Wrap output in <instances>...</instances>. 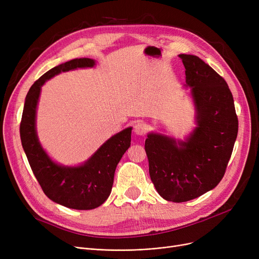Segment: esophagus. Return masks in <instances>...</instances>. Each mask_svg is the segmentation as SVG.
Returning <instances> with one entry per match:
<instances>
[{"instance_id":"1","label":"esophagus","mask_w":259,"mask_h":259,"mask_svg":"<svg viewBox=\"0 0 259 259\" xmlns=\"http://www.w3.org/2000/svg\"><path fill=\"white\" fill-rule=\"evenodd\" d=\"M147 131V125L143 120H138L134 125V132L138 135H144Z\"/></svg>"}]
</instances>
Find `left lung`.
Returning <instances> with one entry per match:
<instances>
[{
	"label": "left lung",
	"instance_id": "8db88e82",
	"mask_svg": "<svg viewBox=\"0 0 259 259\" xmlns=\"http://www.w3.org/2000/svg\"><path fill=\"white\" fill-rule=\"evenodd\" d=\"M190 87L196 127L184 141L147 134L149 173L158 194L168 201L194 199L220 184L238 132L234 100L226 80L196 56L180 54Z\"/></svg>",
	"mask_w": 259,
	"mask_h": 259
}]
</instances>
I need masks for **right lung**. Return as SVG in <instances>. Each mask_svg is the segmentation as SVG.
<instances>
[{
  "label": "right lung",
  "instance_id": "right-lung-1",
  "mask_svg": "<svg viewBox=\"0 0 259 259\" xmlns=\"http://www.w3.org/2000/svg\"><path fill=\"white\" fill-rule=\"evenodd\" d=\"M92 59H74L56 66L40 76L26 95L20 134L31 170L44 193L52 201L75 210L100 207L109 197L114 172L131 143V127L106 141L83 164L64 166L52 160L42 147L36 132V109L45 81L77 68H92Z\"/></svg>",
  "mask_w": 259,
  "mask_h": 259
}]
</instances>
